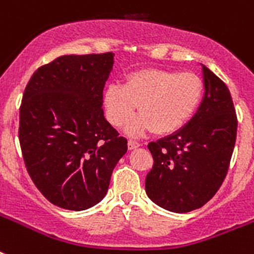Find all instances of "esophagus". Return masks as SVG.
<instances>
[{
    "instance_id": "1",
    "label": "esophagus",
    "mask_w": 254,
    "mask_h": 254,
    "mask_svg": "<svg viewBox=\"0 0 254 254\" xmlns=\"http://www.w3.org/2000/svg\"><path fill=\"white\" fill-rule=\"evenodd\" d=\"M139 146H141V143L137 142V141H133V139H129V141H127V147H129V150L137 149V147Z\"/></svg>"
}]
</instances>
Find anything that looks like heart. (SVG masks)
<instances>
[{
    "mask_svg": "<svg viewBox=\"0 0 254 254\" xmlns=\"http://www.w3.org/2000/svg\"><path fill=\"white\" fill-rule=\"evenodd\" d=\"M201 96L203 81L196 73L150 68L129 73L124 85H108L103 104L113 127H123L137 107L139 115L127 131L139 134L151 130L163 135L179 130L192 117Z\"/></svg>",
    "mask_w": 254,
    "mask_h": 254,
    "instance_id": "1",
    "label": "heart"
}]
</instances>
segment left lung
<instances>
[{"instance_id": "left-lung-1", "label": "left lung", "mask_w": 254, "mask_h": 254, "mask_svg": "<svg viewBox=\"0 0 254 254\" xmlns=\"http://www.w3.org/2000/svg\"><path fill=\"white\" fill-rule=\"evenodd\" d=\"M204 96L185 127L147 145L154 165L145 181L147 196L171 212L200 208L220 189L236 142L237 117L229 89L205 65Z\"/></svg>"}]
</instances>
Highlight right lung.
Returning <instances> with one entry per match:
<instances>
[{"mask_svg":"<svg viewBox=\"0 0 254 254\" xmlns=\"http://www.w3.org/2000/svg\"><path fill=\"white\" fill-rule=\"evenodd\" d=\"M113 57L63 55L39 67L26 85L18 131L23 161L37 189L61 208L97 204L127 150L101 108Z\"/></svg>","mask_w":254,"mask_h":254,"instance_id":"add662e5","label":"right lung"}]
</instances>
